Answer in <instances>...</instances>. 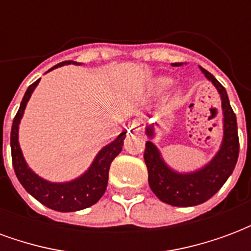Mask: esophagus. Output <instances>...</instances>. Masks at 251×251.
Returning a JSON list of instances; mask_svg holds the SVG:
<instances>
[{"label":"esophagus","mask_w":251,"mask_h":251,"mask_svg":"<svg viewBox=\"0 0 251 251\" xmlns=\"http://www.w3.org/2000/svg\"><path fill=\"white\" fill-rule=\"evenodd\" d=\"M136 131V133H138V131L141 130V126H140V121L138 120H134L131 121L130 124H129V131Z\"/></svg>","instance_id":"1"}]
</instances>
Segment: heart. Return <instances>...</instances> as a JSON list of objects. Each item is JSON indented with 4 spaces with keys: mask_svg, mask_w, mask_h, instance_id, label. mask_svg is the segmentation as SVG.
Instances as JSON below:
<instances>
[{
    "mask_svg": "<svg viewBox=\"0 0 251 251\" xmlns=\"http://www.w3.org/2000/svg\"><path fill=\"white\" fill-rule=\"evenodd\" d=\"M172 83H174V80H172L171 77L160 76L156 79V88H157L158 91H164V90H167V88L171 87Z\"/></svg>",
    "mask_w": 251,
    "mask_h": 251,
    "instance_id": "heart-1",
    "label": "heart"
}]
</instances>
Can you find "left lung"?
Returning a JSON list of instances; mask_svg holds the SVG:
<instances>
[{"label":"left lung","mask_w":251,"mask_h":251,"mask_svg":"<svg viewBox=\"0 0 251 251\" xmlns=\"http://www.w3.org/2000/svg\"><path fill=\"white\" fill-rule=\"evenodd\" d=\"M174 67L183 66V63H172ZM207 80H210L221 97L222 125L223 136L221 145L210 161L200 168L188 172L174 169L164 160L157 145L153 142L156 137L154 124H147L144 160L148 168V181L152 192L158 199L175 207H192L204 203L221 189L235 168L239 153L237 117L230 106L226 88L216 80L214 75L199 67Z\"/></svg>","instance_id":"8db88e82"}]
</instances>
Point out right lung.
<instances>
[{
	"instance_id": "obj_1",
	"label": "right lung",
	"mask_w": 251,
	"mask_h": 251,
	"mask_svg": "<svg viewBox=\"0 0 251 251\" xmlns=\"http://www.w3.org/2000/svg\"><path fill=\"white\" fill-rule=\"evenodd\" d=\"M67 64H74V62L70 60V62L59 63L47 72L52 71L57 67L67 66ZM39 82L40 79L28 87L24 98L21 100L19 111L14 117L13 125H12L10 148H12V161H13L14 172L21 185L26 189V192L48 208L60 211V212L84 210L95 204L103 196L104 191L107 188L110 164L122 151L126 131H122L114 141H111L106 147L102 148L94 157L93 163L90 164L87 171H84L80 176H77L75 179L68 180V181H50L41 177L28 165L19 142L20 122L24 117L26 104L29 102L30 97L35 91V88L37 87Z\"/></svg>"
}]
</instances>
